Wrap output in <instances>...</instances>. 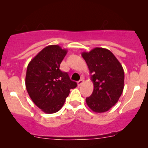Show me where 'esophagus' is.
Wrapping results in <instances>:
<instances>
[{"mask_svg": "<svg viewBox=\"0 0 148 148\" xmlns=\"http://www.w3.org/2000/svg\"><path fill=\"white\" fill-rule=\"evenodd\" d=\"M84 79H81V80H79V81H78V86H81V85H82L83 84H84Z\"/></svg>", "mask_w": 148, "mask_h": 148, "instance_id": "34e87169", "label": "esophagus"}]
</instances>
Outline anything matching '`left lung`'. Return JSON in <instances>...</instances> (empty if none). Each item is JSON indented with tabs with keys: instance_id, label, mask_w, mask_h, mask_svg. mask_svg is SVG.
<instances>
[{
	"instance_id": "8db88e82",
	"label": "left lung",
	"mask_w": 148,
	"mask_h": 148,
	"mask_svg": "<svg viewBox=\"0 0 148 148\" xmlns=\"http://www.w3.org/2000/svg\"><path fill=\"white\" fill-rule=\"evenodd\" d=\"M87 63L94 90L86 98L88 107L95 113H103L118 102L124 89L123 66L109 50L93 49L81 54Z\"/></svg>"
}]
</instances>
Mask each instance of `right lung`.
Returning a JSON list of instances; mask_svg holds the SVG:
<instances>
[{
    "mask_svg": "<svg viewBox=\"0 0 148 148\" xmlns=\"http://www.w3.org/2000/svg\"><path fill=\"white\" fill-rule=\"evenodd\" d=\"M67 52L58 45L47 46L30 60L27 67V92L34 103L46 113L60 110L70 89L77 86L67 72L60 69Z\"/></svg>",
    "mask_w": 148,
    "mask_h": 148,
    "instance_id": "obj_1",
    "label": "right lung"
}]
</instances>
